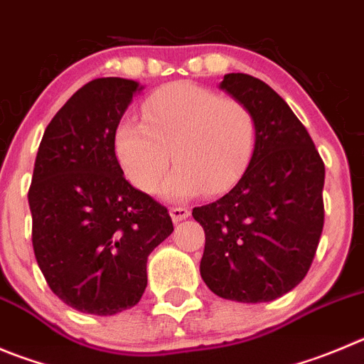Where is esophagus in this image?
<instances>
[{"label": "esophagus", "mask_w": 364, "mask_h": 364, "mask_svg": "<svg viewBox=\"0 0 364 364\" xmlns=\"http://www.w3.org/2000/svg\"><path fill=\"white\" fill-rule=\"evenodd\" d=\"M171 217L174 223H179V220L190 217V210L186 206H174V208H171Z\"/></svg>", "instance_id": "esophagus-1"}]
</instances>
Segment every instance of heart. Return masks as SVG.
<instances>
[{"label": "heart", "mask_w": 364, "mask_h": 364, "mask_svg": "<svg viewBox=\"0 0 364 364\" xmlns=\"http://www.w3.org/2000/svg\"><path fill=\"white\" fill-rule=\"evenodd\" d=\"M141 122L124 118L113 132L122 171L136 188L154 192L171 165L163 196L185 199L217 193L239 181L259 141L257 117L247 104L199 84L172 82L149 95Z\"/></svg>", "instance_id": "1"}]
</instances>
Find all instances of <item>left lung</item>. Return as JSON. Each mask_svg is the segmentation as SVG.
Instances as JSON below:
<instances>
[{
    "instance_id": "left-lung-1",
    "label": "left lung",
    "mask_w": 364,
    "mask_h": 364,
    "mask_svg": "<svg viewBox=\"0 0 364 364\" xmlns=\"http://www.w3.org/2000/svg\"><path fill=\"white\" fill-rule=\"evenodd\" d=\"M220 90L251 107L259 141L226 196L192 210L205 230L201 277L224 300L260 304L305 278L323 232L325 165L287 102L246 73L224 75Z\"/></svg>"
}]
</instances>
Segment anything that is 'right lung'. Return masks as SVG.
Listing matches in <instances>:
<instances>
[{
    "instance_id": "1",
    "label": "right lung",
    "mask_w": 364,
    "mask_h": 364,
    "mask_svg": "<svg viewBox=\"0 0 364 364\" xmlns=\"http://www.w3.org/2000/svg\"><path fill=\"white\" fill-rule=\"evenodd\" d=\"M144 87L120 77L80 87L52 118L28 205L37 264L71 309L111 316L147 287V259L174 232L168 210L124 178L113 132Z\"/></svg>"
}]
</instances>
